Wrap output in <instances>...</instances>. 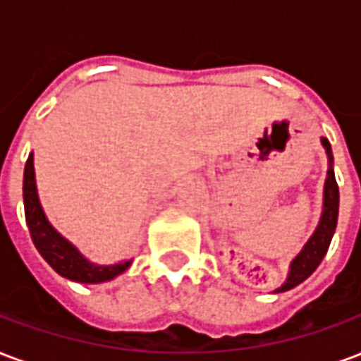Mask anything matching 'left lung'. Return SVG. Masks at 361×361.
<instances>
[{
    "mask_svg": "<svg viewBox=\"0 0 361 361\" xmlns=\"http://www.w3.org/2000/svg\"><path fill=\"white\" fill-rule=\"evenodd\" d=\"M321 145L326 152L329 158V168H326L325 185H323V209H321V219H319L317 228L313 230L310 240L303 243L300 253L290 261V269H288V276L284 284L274 290V294L292 290L298 284H302L303 280L310 279L313 271L321 265V261L326 255V250L331 245L334 230H336V220H338V185L334 180V162H333V150H331V142L326 141L325 137H321Z\"/></svg>",
    "mask_w": 361,
    "mask_h": 361,
    "instance_id": "left-lung-1",
    "label": "left lung"
}]
</instances>
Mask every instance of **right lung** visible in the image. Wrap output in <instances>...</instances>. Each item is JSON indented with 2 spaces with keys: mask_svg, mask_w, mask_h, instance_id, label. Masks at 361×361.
<instances>
[{
  "mask_svg": "<svg viewBox=\"0 0 361 361\" xmlns=\"http://www.w3.org/2000/svg\"><path fill=\"white\" fill-rule=\"evenodd\" d=\"M23 201H25V216H27L30 238L35 242L36 250L46 259V263L54 271L75 282L82 284H100L108 282L126 272L133 259H126L114 265H96L82 255L67 238L59 234L46 216V212L38 197L35 173V154H28L25 164V178H23Z\"/></svg>",
  "mask_w": 361,
  "mask_h": 361,
  "instance_id": "obj_1",
  "label": "right lung"
}]
</instances>
